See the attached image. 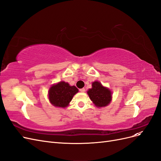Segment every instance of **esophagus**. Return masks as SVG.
<instances>
[{"label":"esophagus","instance_id":"1","mask_svg":"<svg viewBox=\"0 0 161 161\" xmlns=\"http://www.w3.org/2000/svg\"><path fill=\"white\" fill-rule=\"evenodd\" d=\"M79 91H80L81 92H84L85 91V88H82V89H79Z\"/></svg>","mask_w":161,"mask_h":161}]
</instances>
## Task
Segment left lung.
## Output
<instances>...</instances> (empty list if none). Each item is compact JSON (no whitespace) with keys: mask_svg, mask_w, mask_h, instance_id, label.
<instances>
[{"mask_svg":"<svg viewBox=\"0 0 161 161\" xmlns=\"http://www.w3.org/2000/svg\"><path fill=\"white\" fill-rule=\"evenodd\" d=\"M90 99L97 108L108 106L111 101L112 92L101 82L95 81L92 83V88L87 91Z\"/></svg>","mask_w":161,"mask_h":161,"instance_id":"8db88e82","label":"left lung"}]
</instances>
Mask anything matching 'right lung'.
<instances>
[{"mask_svg": "<svg viewBox=\"0 0 161 161\" xmlns=\"http://www.w3.org/2000/svg\"><path fill=\"white\" fill-rule=\"evenodd\" d=\"M79 92L75 86H70L64 81L53 85L48 91V97L50 103L57 108H64L69 106L72 97Z\"/></svg>", "mask_w": 161, "mask_h": 161, "instance_id": "right-lung-1", "label": "right lung"}]
</instances>
